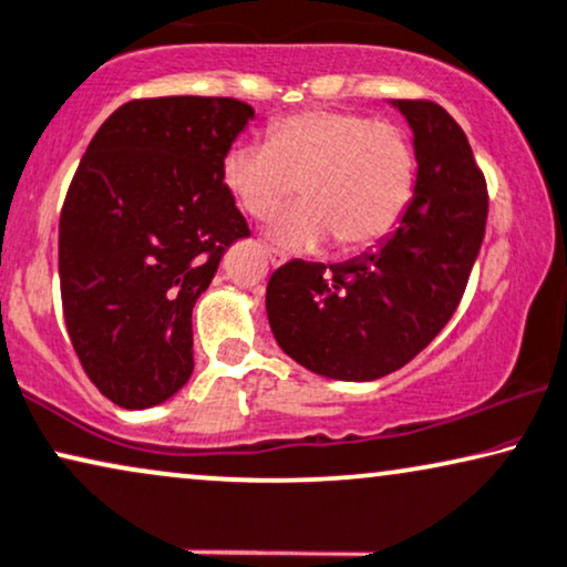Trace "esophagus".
<instances>
[{"mask_svg":"<svg viewBox=\"0 0 567 567\" xmlns=\"http://www.w3.org/2000/svg\"><path fill=\"white\" fill-rule=\"evenodd\" d=\"M264 254H267V259L271 261V267H282V264H285V256L277 254L275 248H264Z\"/></svg>","mask_w":567,"mask_h":567,"instance_id":"esophagus-1","label":"esophagus"}]
</instances>
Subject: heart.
I'll list each match as a JSON object with an SVG mask.
<instances>
[{
	"label": "heart",
	"instance_id": "heart-1",
	"mask_svg": "<svg viewBox=\"0 0 567 567\" xmlns=\"http://www.w3.org/2000/svg\"><path fill=\"white\" fill-rule=\"evenodd\" d=\"M221 181L250 219H269L300 190L271 227L288 248L329 238L340 254L382 243L405 217L415 190L408 135L350 110H306L269 127L267 143H238L221 159Z\"/></svg>",
	"mask_w": 567,
	"mask_h": 567
}]
</instances>
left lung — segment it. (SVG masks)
<instances>
[{"mask_svg": "<svg viewBox=\"0 0 567 567\" xmlns=\"http://www.w3.org/2000/svg\"><path fill=\"white\" fill-rule=\"evenodd\" d=\"M395 106L419 162L398 230L346 264L292 259L267 285L279 348L329 379L371 382L413 361L455 313L484 240L489 196L463 127L426 99Z\"/></svg>", "mask_w": 567, "mask_h": 567, "instance_id": "obj_1", "label": "left lung"}]
</instances>
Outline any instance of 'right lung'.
Segmentation results:
<instances>
[{
    "mask_svg": "<svg viewBox=\"0 0 567 567\" xmlns=\"http://www.w3.org/2000/svg\"><path fill=\"white\" fill-rule=\"evenodd\" d=\"M250 117L230 96L133 99L78 164L60 214L64 327L114 405H159L193 374V306L250 235L221 181Z\"/></svg>",
    "mask_w": 567,
    "mask_h": 567,
    "instance_id": "1",
    "label": "right lung"
}]
</instances>
